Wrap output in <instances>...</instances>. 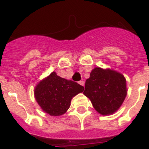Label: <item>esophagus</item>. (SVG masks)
<instances>
[{
	"mask_svg": "<svg viewBox=\"0 0 149 149\" xmlns=\"http://www.w3.org/2000/svg\"><path fill=\"white\" fill-rule=\"evenodd\" d=\"M79 84H80V85H81V86H84V81H79Z\"/></svg>",
	"mask_w": 149,
	"mask_h": 149,
	"instance_id": "obj_1",
	"label": "esophagus"
}]
</instances>
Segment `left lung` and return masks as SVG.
<instances>
[{"label": "left lung", "instance_id": "left-lung-1", "mask_svg": "<svg viewBox=\"0 0 149 149\" xmlns=\"http://www.w3.org/2000/svg\"><path fill=\"white\" fill-rule=\"evenodd\" d=\"M124 75L111 69L95 67L86 80L84 94L101 115L115 113L127 96Z\"/></svg>", "mask_w": 149, "mask_h": 149}]
</instances>
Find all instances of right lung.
I'll return each mask as SVG.
<instances>
[{"label": "right lung", "instance_id": "obj_1", "mask_svg": "<svg viewBox=\"0 0 149 149\" xmlns=\"http://www.w3.org/2000/svg\"><path fill=\"white\" fill-rule=\"evenodd\" d=\"M84 90L79 84L52 72L36 85L34 95L44 112L51 116H60L70 108L72 97Z\"/></svg>", "mask_w": 149, "mask_h": 149}]
</instances>
